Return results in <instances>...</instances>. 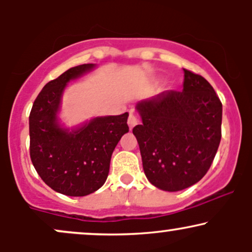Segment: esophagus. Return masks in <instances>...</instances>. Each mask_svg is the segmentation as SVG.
Here are the masks:
<instances>
[{"label": "esophagus", "instance_id": "34e87169", "mask_svg": "<svg viewBox=\"0 0 252 252\" xmlns=\"http://www.w3.org/2000/svg\"><path fill=\"white\" fill-rule=\"evenodd\" d=\"M138 123H140V121H138L137 116H135V115L130 114V116H129V118H128V126H129V128L132 129L135 126H137Z\"/></svg>", "mask_w": 252, "mask_h": 252}]
</instances>
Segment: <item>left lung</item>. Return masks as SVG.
I'll return each mask as SVG.
<instances>
[{
    "label": "left lung",
    "instance_id": "8db88e82",
    "mask_svg": "<svg viewBox=\"0 0 252 252\" xmlns=\"http://www.w3.org/2000/svg\"><path fill=\"white\" fill-rule=\"evenodd\" d=\"M184 72L182 91H164L136 105L142 124L132 129L147 179L168 192L201 180L221 138L220 99L204 77Z\"/></svg>",
    "mask_w": 252,
    "mask_h": 252
}]
</instances>
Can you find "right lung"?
<instances>
[{
  "label": "right lung",
  "mask_w": 252,
  "mask_h": 252,
  "mask_svg": "<svg viewBox=\"0 0 252 252\" xmlns=\"http://www.w3.org/2000/svg\"><path fill=\"white\" fill-rule=\"evenodd\" d=\"M94 66H76L48 82L31 110L32 162L46 185L65 195L84 196L100 189L108 178L112 152L129 131L128 112L96 117L72 130L58 122L57 114L67 83L94 70Z\"/></svg>",
  "instance_id": "obj_1"
}]
</instances>
